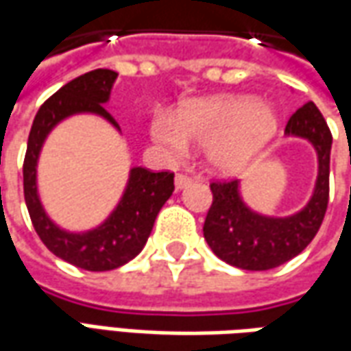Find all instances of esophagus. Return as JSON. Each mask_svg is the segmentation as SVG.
<instances>
[{
  "instance_id": "1",
  "label": "esophagus",
  "mask_w": 351,
  "mask_h": 351,
  "mask_svg": "<svg viewBox=\"0 0 351 351\" xmlns=\"http://www.w3.org/2000/svg\"><path fill=\"white\" fill-rule=\"evenodd\" d=\"M190 184H192V176L184 175V173H178V175L175 176L176 190H184V188H188Z\"/></svg>"
}]
</instances>
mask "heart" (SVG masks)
<instances>
[{
  "label": "heart",
  "instance_id": "b5f03b06",
  "mask_svg": "<svg viewBox=\"0 0 351 351\" xmlns=\"http://www.w3.org/2000/svg\"><path fill=\"white\" fill-rule=\"evenodd\" d=\"M278 127L276 112L249 97H215L184 102L175 119L158 114L152 119L154 141L173 154L188 144L207 148L209 165L217 173L234 175L251 161Z\"/></svg>",
  "mask_w": 351,
  "mask_h": 351
}]
</instances>
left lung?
I'll return each instance as SVG.
<instances>
[{
	"label": "left lung",
	"mask_w": 351,
	"mask_h": 351,
	"mask_svg": "<svg viewBox=\"0 0 351 351\" xmlns=\"http://www.w3.org/2000/svg\"><path fill=\"white\" fill-rule=\"evenodd\" d=\"M285 131L308 138L319 156L315 192L298 215L289 218L261 217L245 207L235 178L209 184L213 203L203 224V235L218 258L235 268L261 271L278 268L295 258L312 243L327 213L332 144L329 125L313 102H306L291 116Z\"/></svg>",
	"instance_id": "8db88e82"
}]
</instances>
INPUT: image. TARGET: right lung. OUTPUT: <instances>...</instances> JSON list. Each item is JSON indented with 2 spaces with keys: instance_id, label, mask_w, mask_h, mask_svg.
I'll list each match as a JSON object with an SVG mask.
<instances>
[{
  "instance_id": "obj_1",
  "label": "right lung",
  "mask_w": 351,
  "mask_h": 351,
  "mask_svg": "<svg viewBox=\"0 0 351 351\" xmlns=\"http://www.w3.org/2000/svg\"><path fill=\"white\" fill-rule=\"evenodd\" d=\"M116 77V72L99 68L66 83L49 97L32 123L22 165L24 199L39 239L58 258L89 271H108L133 261L148 241L159 209L175 192V173L134 167L117 209L102 226L87 234H68L56 228L41 207L36 188V163L45 136L60 119L77 112L99 114L119 129L116 119L102 106Z\"/></svg>"
}]
</instances>
